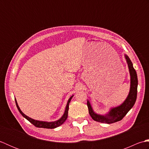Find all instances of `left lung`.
I'll use <instances>...</instances> for the list:
<instances>
[{"mask_svg": "<svg viewBox=\"0 0 149 149\" xmlns=\"http://www.w3.org/2000/svg\"><path fill=\"white\" fill-rule=\"evenodd\" d=\"M125 59L128 66L130 74V90L127 98L120 105L111 107L109 111L105 115H100L94 111L89 100H87V106L89 114L95 121L105 123H113L121 120L134 105L137 97L138 77L136 72L133 67V65L130 58L126 54Z\"/></svg>", "mask_w": 149, "mask_h": 149, "instance_id": "8db88e82", "label": "left lung"}]
</instances>
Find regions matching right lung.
I'll list each match as a JSON object with an SVG mask.
<instances>
[{"label":"right lung","instance_id":"add662e5","mask_svg":"<svg viewBox=\"0 0 149 149\" xmlns=\"http://www.w3.org/2000/svg\"><path fill=\"white\" fill-rule=\"evenodd\" d=\"M74 97V95H72L69 98V99L68 100L67 104H66V107H65V112L63 113V115L59 119L56 120V121L54 122H46V121H40V120H36L30 118L28 116L26 115L22 111L20 107H19L17 101L15 99V102H16V105H17V108L19 111V112L20 113L21 115L23 116L25 118H26L28 121H29L31 123L35 126L36 127H40V128H47V129H54L59 127V126L61 125L63 123L65 122V120L67 119L68 117V108H69V104L70 102L71 101V99H72V97Z\"/></svg>","mask_w":149,"mask_h":149}]
</instances>
